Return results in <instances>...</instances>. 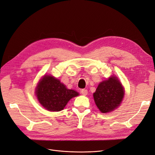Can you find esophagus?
<instances>
[{
  "label": "esophagus",
  "mask_w": 155,
  "mask_h": 155,
  "mask_svg": "<svg viewBox=\"0 0 155 155\" xmlns=\"http://www.w3.org/2000/svg\"><path fill=\"white\" fill-rule=\"evenodd\" d=\"M81 93L83 95H87V94H88V90H86V89H83L81 91Z\"/></svg>",
  "instance_id": "esophagus-1"
}]
</instances>
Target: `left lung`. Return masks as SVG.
<instances>
[{"instance_id": "obj_1", "label": "left lung", "mask_w": 155, "mask_h": 155, "mask_svg": "<svg viewBox=\"0 0 155 155\" xmlns=\"http://www.w3.org/2000/svg\"><path fill=\"white\" fill-rule=\"evenodd\" d=\"M124 95V88L118 78L114 76L101 82L93 95L96 106L103 114L118 107Z\"/></svg>"}]
</instances>
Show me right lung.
<instances>
[{
  "label": "right lung",
  "mask_w": 155,
  "mask_h": 155,
  "mask_svg": "<svg viewBox=\"0 0 155 155\" xmlns=\"http://www.w3.org/2000/svg\"><path fill=\"white\" fill-rule=\"evenodd\" d=\"M39 103L50 111H60L72 98L79 95L74 90L68 89L59 79L52 76H44L36 89Z\"/></svg>",
  "instance_id": "obj_1"
}]
</instances>
